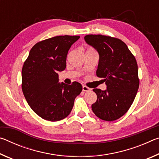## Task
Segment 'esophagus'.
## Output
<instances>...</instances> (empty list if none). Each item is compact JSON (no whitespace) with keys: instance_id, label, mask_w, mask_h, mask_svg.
Here are the masks:
<instances>
[{"instance_id":"esophagus-1","label":"esophagus","mask_w":159,"mask_h":159,"mask_svg":"<svg viewBox=\"0 0 159 159\" xmlns=\"http://www.w3.org/2000/svg\"><path fill=\"white\" fill-rule=\"evenodd\" d=\"M90 90V88H88L85 85H83V91H84V92H88V91Z\"/></svg>"}]
</instances>
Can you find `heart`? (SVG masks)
<instances>
[{"label":"heart","instance_id":"obj_1","mask_svg":"<svg viewBox=\"0 0 159 159\" xmlns=\"http://www.w3.org/2000/svg\"><path fill=\"white\" fill-rule=\"evenodd\" d=\"M89 50H94L93 49V48H88L87 51H89Z\"/></svg>","mask_w":159,"mask_h":159}]
</instances>
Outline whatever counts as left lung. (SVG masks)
Returning a JSON list of instances; mask_svg holds the SVG:
<instances>
[{"label": "left lung", "instance_id": "left-lung-1", "mask_svg": "<svg viewBox=\"0 0 159 159\" xmlns=\"http://www.w3.org/2000/svg\"><path fill=\"white\" fill-rule=\"evenodd\" d=\"M85 42L99 53L97 76L103 78L107 90L94 88L98 99L92 110L102 120L112 121L130 109L139 85L138 64L124 42L104 35H87Z\"/></svg>", "mask_w": 159, "mask_h": 159}]
</instances>
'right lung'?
I'll return each instance as SVG.
<instances>
[{
    "mask_svg": "<svg viewBox=\"0 0 159 159\" xmlns=\"http://www.w3.org/2000/svg\"><path fill=\"white\" fill-rule=\"evenodd\" d=\"M79 36H57L35 44L21 70V89L31 109L40 117L58 121L68 116L82 85L59 83L57 72L66 66L70 48Z\"/></svg>",
    "mask_w": 159,
    "mask_h": 159,
    "instance_id": "add662e5",
    "label": "right lung"
}]
</instances>
